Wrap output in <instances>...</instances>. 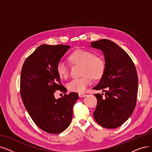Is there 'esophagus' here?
<instances>
[{
	"label": "esophagus",
	"mask_w": 152,
	"mask_h": 152,
	"mask_svg": "<svg viewBox=\"0 0 152 152\" xmlns=\"http://www.w3.org/2000/svg\"><path fill=\"white\" fill-rule=\"evenodd\" d=\"M78 95H79L80 97H85L86 96V95L85 94H83V93H79L78 94Z\"/></svg>",
	"instance_id": "34e87169"
}]
</instances>
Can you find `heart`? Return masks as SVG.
<instances>
[{"label": "heart", "mask_w": 152, "mask_h": 152, "mask_svg": "<svg viewBox=\"0 0 152 152\" xmlns=\"http://www.w3.org/2000/svg\"><path fill=\"white\" fill-rule=\"evenodd\" d=\"M69 61L73 64L82 65L81 75L78 78L71 80L66 84L67 89L70 92L82 93L92 83V77L99 79L105 70V62L102 58L95 57L91 51L78 49L72 53L69 57ZM56 70L60 78L66 79L69 74L68 65L63 60L57 63Z\"/></svg>", "instance_id": "b5f03b06"}]
</instances>
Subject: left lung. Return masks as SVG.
Segmentation results:
<instances>
[{
    "label": "left lung",
    "instance_id": "8db88e82",
    "mask_svg": "<svg viewBox=\"0 0 152 152\" xmlns=\"http://www.w3.org/2000/svg\"><path fill=\"white\" fill-rule=\"evenodd\" d=\"M91 47L102 50L105 57L104 72L93 89L105 91V98L100 94L94 95L97 105L94 117L103 127L116 129L129 118L136 105L138 82L135 66L128 53L110 40L92 42Z\"/></svg>",
    "mask_w": 152,
    "mask_h": 152
}]
</instances>
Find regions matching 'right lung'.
<instances>
[{"mask_svg": "<svg viewBox=\"0 0 152 152\" xmlns=\"http://www.w3.org/2000/svg\"><path fill=\"white\" fill-rule=\"evenodd\" d=\"M70 46L40 45L23 63L20 76V95L30 117L40 129L58 134L68 128L73 107L78 99L76 92L56 99L57 90L66 93L56 66Z\"/></svg>", "mask_w": 152, "mask_h": 152, "instance_id": "1", "label": "right lung"}]
</instances>
